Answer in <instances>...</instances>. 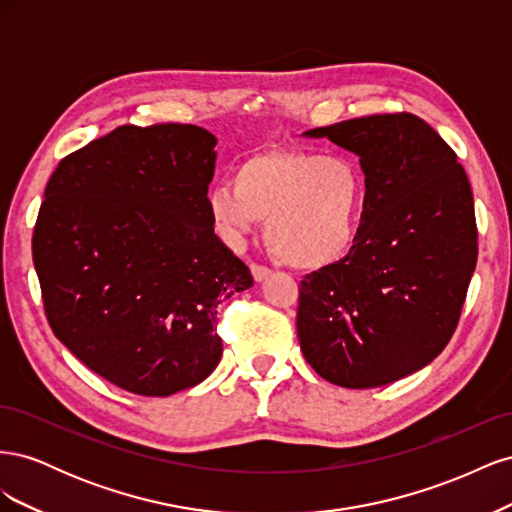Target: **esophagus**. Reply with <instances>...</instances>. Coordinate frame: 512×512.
I'll return each mask as SVG.
<instances>
[{"instance_id":"1","label":"esophagus","mask_w":512,"mask_h":512,"mask_svg":"<svg viewBox=\"0 0 512 512\" xmlns=\"http://www.w3.org/2000/svg\"><path fill=\"white\" fill-rule=\"evenodd\" d=\"M250 271H252V277H254L256 282H262V280H265V277L271 275V269L265 267V265H258V262H252Z\"/></svg>"}]
</instances>
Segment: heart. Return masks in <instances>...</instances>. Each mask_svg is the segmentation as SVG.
Wrapping results in <instances>:
<instances>
[{
    "mask_svg": "<svg viewBox=\"0 0 512 512\" xmlns=\"http://www.w3.org/2000/svg\"><path fill=\"white\" fill-rule=\"evenodd\" d=\"M365 179L354 162L303 149L247 156L232 183L209 194V211L230 239L267 222L273 252L294 269H327L344 260L359 232Z\"/></svg>",
    "mask_w": 512,
    "mask_h": 512,
    "instance_id": "1",
    "label": "heart"
}]
</instances>
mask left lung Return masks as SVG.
<instances>
[{
    "mask_svg": "<svg viewBox=\"0 0 512 512\" xmlns=\"http://www.w3.org/2000/svg\"><path fill=\"white\" fill-rule=\"evenodd\" d=\"M305 134L361 158L365 205L348 256L299 286L301 352L324 380L374 389L451 342L478 256L472 188L455 151L412 113Z\"/></svg>",
    "mask_w": 512,
    "mask_h": 512,
    "instance_id": "8db88e82",
    "label": "left lung"
}]
</instances>
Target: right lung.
Here are the masks:
<instances>
[{"instance_id": "1", "label": "right lung", "mask_w": 512, "mask_h": 512, "mask_svg": "<svg viewBox=\"0 0 512 512\" xmlns=\"http://www.w3.org/2000/svg\"><path fill=\"white\" fill-rule=\"evenodd\" d=\"M215 136L119 126L59 162L32 252L55 337L123 391L166 397L222 356L218 307L254 284L213 232Z\"/></svg>"}]
</instances>
